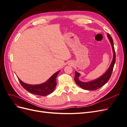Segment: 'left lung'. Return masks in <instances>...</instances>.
I'll return each mask as SVG.
<instances>
[{"label": "left lung", "mask_w": 127, "mask_h": 127, "mask_svg": "<svg viewBox=\"0 0 127 127\" xmlns=\"http://www.w3.org/2000/svg\"><path fill=\"white\" fill-rule=\"evenodd\" d=\"M107 36L110 40L111 45H112V48L113 52V60L110 64L109 68L107 70V71L104 73V74L101 77H99L97 79H96L91 82H83L80 81V80L78 79V77L80 76V74L77 71H75V82L79 86H80L84 90H91V91H94L96 90H97L98 88L103 86L104 84H105L107 82H108V80L110 79L111 77V74H112L113 69L114 66V64H115V62H116V52H115L113 41L112 37L111 36V35L109 33H107Z\"/></svg>", "instance_id": "8db88e82"}]
</instances>
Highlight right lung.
Masks as SVG:
<instances>
[{
  "label": "right lung",
  "mask_w": 127,
  "mask_h": 127,
  "mask_svg": "<svg viewBox=\"0 0 127 127\" xmlns=\"http://www.w3.org/2000/svg\"><path fill=\"white\" fill-rule=\"evenodd\" d=\"M59 71L60 70L56 72L47 82L40 85H30L23 82L18 78V79L22 87L30 93L40 96H47L51 94L56 87V78Z\"/></svg>",
  "instance_id": "obj_1"
}]
</instances>
